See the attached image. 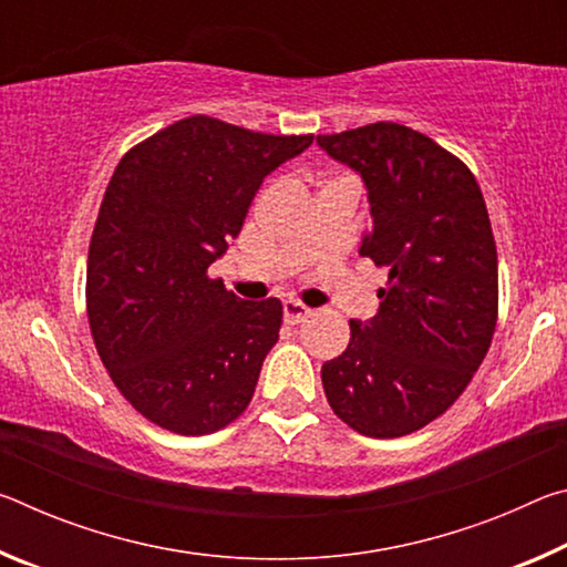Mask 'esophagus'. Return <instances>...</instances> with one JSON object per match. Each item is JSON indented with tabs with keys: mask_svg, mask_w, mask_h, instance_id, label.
Instances as JSON below:
<instances>
[{
	"mask_svg": "<svg viewBox=\"0 0 567 567\" xmlns=\"http://www.w3.org/2000/svg\"><path fill=\"white\" fill-rule=\"evenodd\" d=\"M282 312H285L287 324H297V322H302L307 315H310V307H305L302 302H297V300H285Z\"/></svg>",
	"mask_w": 567,
	"mask_h": 567,
	"instance_id": "1",
	"label": "esophagus"
}]
</instances>
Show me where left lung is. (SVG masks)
Here are the masks:
<instances>
[{"label":"left lung","mask_w":567,"mask_h":567,"mask_svg":"<svg viewBox=\"0 0 567 567\" xmlns=\"http://www.w3.org/2000/svg\"><path fill=\"white\" fill-rule=\"evenodd\" d=\"M358 172L372 215L360 255L388 267L380 310L350 320L322 364L334 415L368 437H402L443 415L485 360L497 320V249L477 182L425 134L395 122L320 134Z\"/></svg>","instance_id":"left-lung-1"}]
</instances>
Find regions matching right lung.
<instances>
[{
    "mask_svg": "<svg viewBox=\"0 0 567 567\" xmlns=\"http://www.w3.org/2000/svg\"><path fill=\"white\" fill-rule=\"evenodd\" d=\"M310 145L312 134L195 114L114 169L90 243V328L117 390L169 433H215L255 395L282 305L239 300L207 267L239 235L262 179Z\"/></svg>",
    "mask_w": 567,
    "mask_h": 567,
    "instance_id": "1",
    "label": "right lung"
}]
</instances>
